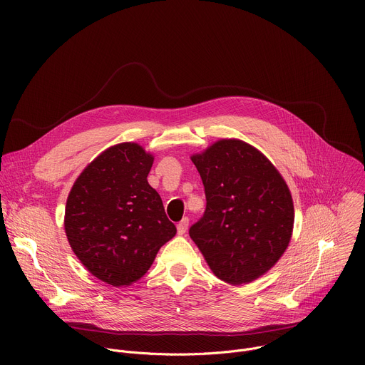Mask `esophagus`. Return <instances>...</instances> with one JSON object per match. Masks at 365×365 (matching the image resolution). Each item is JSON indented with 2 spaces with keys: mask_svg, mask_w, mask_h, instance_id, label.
<instances>
[{
  "mask_svg": "<svg viewBox=\"0 0 365 365\" xmlns=\"http://www.w3.org/2000/svg\"><path fill=\"white\" fill-rule=\"evenodd\" d=\"M187 225H189V220H187V218H183V220L178 224V234H179V235H183V234L187 231Z\"/></svg>",
  "mask_w": 365,
  "mask_h": 365,
  "instance_id": "obj_1",
  "label": "esophagus"
}]
</instances>
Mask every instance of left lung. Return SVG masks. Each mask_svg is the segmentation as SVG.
Listing matches in <instances>:
<instances>
[{
    "label": "left lung",
    "mask_w": 365,
    "mask_h": 365,
    "mask_svg": "<svg viewBox=\"0 0 365 365\" xmlns=\"http://www.w3.org/2000/svg\"><path fill=\"white\" fill-rule=\"evenodd\" d=\"M190 160L205 186L206 211L189 235L206 264L232 286L264 276L293 234L286 180L262 151L238 138H220Z\"/></svg>",
    "instance_id": "obj_1"
}]
</instances>
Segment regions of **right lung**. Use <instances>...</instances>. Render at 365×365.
<instances>
[{"instance_id": "1", "label": "right lung", "mask_w": 365, "mask_h": 365, "mask_svg": "<svg viewBox=\"0 0 365 365\" xmlns=\"http://www.w3.org/2000/svg\"><path fill=\"white\" fill-rule=\"evenodd\" d=\"M153 162L138 143L111 145L82 170L68 195L69 245L92 276L114 287L140 280L176 235L160 195L147 180Z\"/></svg>"}]
</instances>
